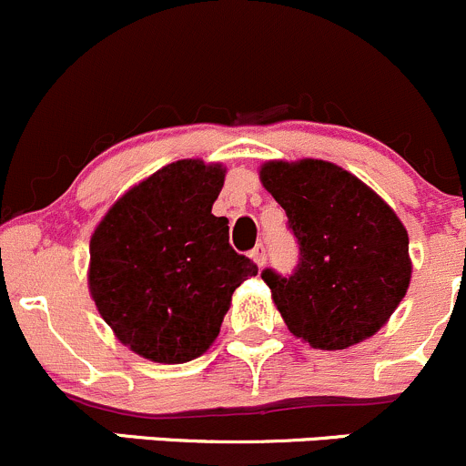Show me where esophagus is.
Returning <instances> with one entry per match:
<instances>
[{
    "label": "esophagus",
    "mask_w": 466,
    "mask_h": 466,
    "mask_svg": "<svg viewBox=\"0 0 466 466\" xmlns=\"http://www.w3.org/2000/svg\"><path fill=\"white\" fill-rule=\"evenodd\" d=\"M250 257H252V261H255V264L261 268V266L266 264V248H264V243H257V246L250 250Z\"/></svg>",
    "instance_id": "34e87169"
}]
</instances>
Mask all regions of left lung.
I'll list each match as a JSON object with an SVG mask.
<instances>
[{"instance_id":"1","label":"left lung","mask_w":466,"mask_h":466,"mask_svg":"<svg viewBox=\"0 0 466 466\" xmlns=\"http://www.w3.org/2000/svg\"><path fill=\"white\" fill-rule=\"evenodd\" d=\"M259 179L287 211L300 250L291 275L261 273L287 328L320 350L373 337L412 275L410 238L394 209L329 161H268Z\"/></svg>"}]
</instances>
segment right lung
Wrapping results in <instances>:
<instances>
[{"label": "right lung", "instance_id": "add662e5", "mask_svg": "<svg viewBox=\"0 0 466 466\" xmlns=\"http://www.w3.org/2000/svg\"><path fill=\"white\" fill-rule=\"evenodd\" d=\"M225 168L182 159L129 188L90 238L88 289L116 337L141 358L184 364L218 337L234 289L257 266L211 214Z\"/></svg>", "mask_w": 466, "mask_h": 466}]
</instances>
